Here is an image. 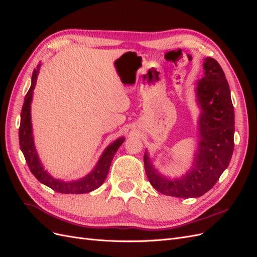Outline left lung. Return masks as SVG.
I'll use <instances>...</instances> for the list:
<instances>
[{
	"mask_svg": "<svg viewBox=\"0 0 257 257\" xmlns=\"http://www.w3.org/2000/svg\"><path fill=\"white\" fill-rule=\"evenodd\" d=\"M204 71L196 87L201 113L199 143L192 168L182 178L167 179L157 172L148 154L144 155L148 180L158 192L168 196L192 198L204 195L227 168L234 151L235 113L226 77L212 58L204 60Z\"/></svg>",
	"mask_w": 257,
	"mask_h": 257,
	"instance_id": "obj_1",
	"label": "left lung"
}]
</instances>
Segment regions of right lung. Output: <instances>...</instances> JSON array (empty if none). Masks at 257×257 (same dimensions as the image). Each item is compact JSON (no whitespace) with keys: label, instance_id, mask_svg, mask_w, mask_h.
<instances>
[{"label":"right lung","instance_id":"1","mask_svg":"<svg viewBox=\"0 0 257 257\" xmlns=\"http://www.w3.org/2000/svg\"><path fill=\"white\" fill-rule=\"evenodd\" d=\"M41 64L35 68L32 74V83L25 97V103L22 106L21 110V120H20V127H19V144L20 149L25 155L27 164L35 178L43 184L49 186L53 191L62 193V194H83L89 193L91 191L96 190L98 186L102 185L107 177L108 172L111 165L112 159L114 153L119 149V147L123 144L124 138L120 137L115 142L110 144L106 148V150L103 152L102 157L99 158L96 166L92 172L79 179L77 181H68L64 182L59 179H54L51 177L47 170L44 169V166L38 158L34 141L32 134V123H31V102L33 97V90L36 84V79L38 71H40Z\"/></svg>","mask_w":257,"mask_h":257}]
</instances>
